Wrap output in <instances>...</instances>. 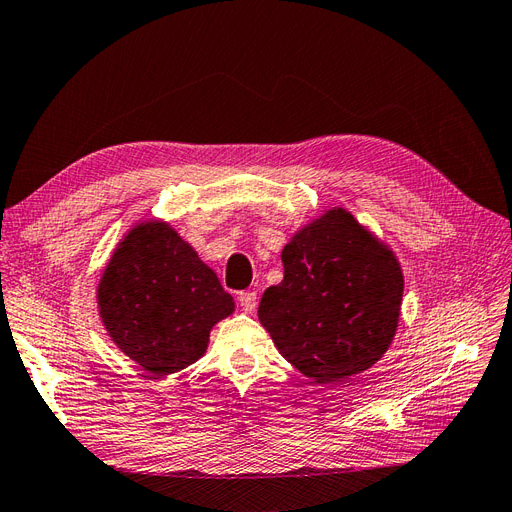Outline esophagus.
<instances>
[{"label": "esophagus", "instance_id": "esophagus-1", "mask_svg": "<svg viewBox=\"0 0 512 512\" xmlns=\"http://www.w3.org/2000/svg\"><path fill=\"white\" fill-rule=\"evenodd\" d=\"M237 301H239V305H241L243 312L252 314V312H254V307H256V292H254V290H245V292H239Z\"/></svg>", "mask_w": 512, "mask_h": 512}]
</instances>
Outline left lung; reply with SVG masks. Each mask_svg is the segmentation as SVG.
<instances>
[{"label": "left lung", "instance_id": "left-lung-1", "mask_svg": "<svg viewBox=\"0 0 512 512\" xmlns=\"http://www.w3.org/2000/svg\"><path fill=\"white\" fill-rule=\"evenodd\" d=\"M284 280L258 318L288 363L320 384L380 361L393 342L404 275L393 252L344 209L324 213L284 247Z\"/></svg>", "mask_w": 512, "mask_h": 512}]
</instances>
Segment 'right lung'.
I'll return each instance as SVG.
<instances>
[{
    "instance_id": "1",
    "label": "right lung",
    "mask_w": 512,
    "mask_h": 512,
    "mask_svg": "<svg viewBox=\"0 0 512 512\" xmlns=\"http://www.w3.org/2000/svg\"><path fill=\"white\" fill-rule=\"evenodd\" d=\"M98 305L113 342L156 376L200 359L213 324L235 309L218 275L164 222L136 226L121 241Z\"/></svg>"
}]
</instances>
